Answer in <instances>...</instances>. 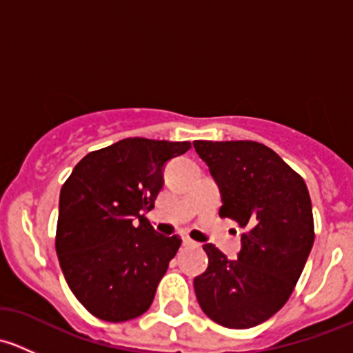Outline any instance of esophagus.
<instances>
[{"mask_svg": "<svg viewBox=\"0 0 353 353\" xmlns=\"http://www.w3.org/2000/svg\"><path fill=\"white\" fill-rule=\"evenodd\" d=\"M183 245L184 248H191V245H196V243H194V241H191L190 237H183Z\"/></svg>", "mask_w": 353, "mask_h": 353, "instance_id": "1", "label": "esophagus"}]
</instances>
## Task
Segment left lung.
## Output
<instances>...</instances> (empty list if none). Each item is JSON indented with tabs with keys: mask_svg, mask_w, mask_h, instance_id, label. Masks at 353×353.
Returning <instances> with one entry per match:
<instances>
[{
	"mask_svg": "<svg viewBox=\"0 0 353 353\" xmlns=\"http://www.w3.org/2000/svg\"><path fill=\"white\" fill-rule=\"evenodd\" d=\"M193 147L220 190V216L245 230L237 259L203 245L208 268L193 282L198 304L225 328H252L283 307L312 249L307 186L258 141L196 140Z\"/></svg>",
	"mask_w": 353,
	"mask_h": 353,
	"instance_id": "8db88e82",
	"label": "left lung"
}]
</instances>
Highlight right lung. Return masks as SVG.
Instances as JSON below:
<instances>
[{
    "label": "right lung",
    "instance_id": "add662e5",
    "mask_svg": "<svg viewBox=\"0 0 353 353\" xmlns=\"http://www.w3.org/2000/svg\"><path fill=\"white\" fill-rule=\"evenodd\" d=\"M190 141L124 138L74 165L59 194L56 252L68 287L88 312L128 321L152 305L181 245L143 215L163 186V167Z\"/></svg>",
    "mask_w": 353,
    "mask_h": 353
}]
</instances>
